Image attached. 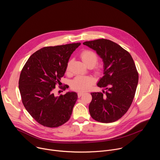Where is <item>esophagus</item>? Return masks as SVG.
Segmentation results:
<instances>
[{
    "mask_svg": "<svg viewBox=\"0 0 160 160\" xmlns=\"http://www.w3.org/2000/svg\"><path fill=\"white\" fill-rule=\"evenodd\" d=\"M83 93H84L83 92H78V98H80V97L83 94Z\"/></svg>",
    "mask_w": 160,
    "mask_h": 160,
    "instance_id": "esophagus-1",
    "label": "esophagus"
}]
</instances>
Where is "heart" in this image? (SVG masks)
<instances>
[{
	"label": "heart",
	"instance_id": "heart-1",
	"mask_svg": "<svg viewBox=\"0 0 160 160\" xmlns=\"http://www.w3.org/2000/svg\"><path fill=\"white\" fill-rule=\"evenodd\" d=\"M80 58L83 63L87 66H94L98 62V56L96 54L90 50H84L80 54ZM72 60L67 62L66 70L68 72L70 70ZM99 68L96 67V72H99ZM94 83V79L89 76L79 75L76 77L71 82L72 88L77 91H85L88 90Z\"/></svg>",
	"mask_w": 160,
	"mask_h": 160
}]
</instances>
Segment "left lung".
Listing matches in <instances>:
<instances>
[{
    "instance_id": "8db88e82",
    "label": "left lung",
    "mask_w": 160,
    "mask_h": 160,
    "mask_svg": "<svg viewBox=\"0 0 160 160\" xmlns=\"http://www.w3.org/2000/svg\"><path fill=\"white\" fill-rule=\"evenodd\" d=\"M96 51L104 63V76L98 83L102 92L91 93L88 109L94 120L112 123L121 118L130 107L138 84L139 75L128 52L107 39L83 43Z\"/></svg>"
}]
</instances>
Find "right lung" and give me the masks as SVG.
I'll list each match as a JSON object with an SVG mask.
<instances>
[{"label":"right lung","instance_id":"obj_1","mask_svg":"<svg viewBox=\"0 0 160 160\" xmlns=\"http://www.w3.org/2000/svg\"><path fill=\"white\" fill-rule=\"evenodd\" d=\"M80 43L43 48L33 53L21 70L19 89L22 102L40 125L58 127L69 120L77 100L75 92L55 96L68 61ZM66 89V88H65Z\"/></svg>","mask_w":160,"mask_h":160}]
</instances>
